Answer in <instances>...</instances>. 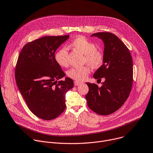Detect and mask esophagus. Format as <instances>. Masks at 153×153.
<instances>
[{
  "label": "esophagus",
  "mask_w": 153,
  "mask_h": 153,
  "mask_svg": "<svg viewBox=\"0 0 153 153\" xmlns=\"http://www.w3.org/2000/svg\"><path fill=\"white\" fill-rule=\"evenodd\" d=\"M74 84L75 86H77V85H79V84H81V82H79V81H74Z\"/></svg>",
  "instance_id": "1"
}]
</instances>
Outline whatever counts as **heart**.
Listing matches in <instances>:
<instances>
[{
  "instance_id": "b5f03b06",
  "label": "heart",
  "mask_w": 153,
  "mask_h": 153,
  "mask_svg": "<svg viewBox=\"0 0 153 153\" xmlns=\"http://www.w3.org/2000/svg\"><path fill=\"white\" fill-rule=\"evenodd\" d=\"M69 46L84 54V63L88 64L94 69L101 68L104 63L105 55L102 50L97 48L96 44L83 36H79L74 39ZM69 52L67 48H62L55 53V59L61 67H68ZM88 65L82 67L72 68L67 72V75L76 81H83L86 79L90 73Z\"/></svg>"
}]
</instances>
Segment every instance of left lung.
<instances>
[{"instance_id": "obj_1", "label": "left lung", "mask_w": 153, "mask_h": 153, "mask_svg": "<svg viewBox=\"0 0 153 153\" xmlns=\"http://www.w3.org/2000/svg\"><path fill=\"white\" fill-rule=\"evenodd\" d=\"M102 40L104 43V63L94 74L98 80L105 81L101 87L87 82L88 92L85 95L88 107L100 115L110 114L124 104L132 88L133 59L129 49L116 35L101 32L91 36Z\"/></svg>"}]
</instances>
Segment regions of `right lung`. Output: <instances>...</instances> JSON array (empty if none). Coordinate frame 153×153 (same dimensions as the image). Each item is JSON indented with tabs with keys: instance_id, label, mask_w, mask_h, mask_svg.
<instances>
[{
	"instance_id": "obj_1",
	"label": "right lung",
	"mask_w": 153,
	"mask_h": 153,
	"mask_svg": "<svg viewBox=\"0 0 153 153\" xmlns=\"http://www.w3.org/2000/svg\"><path fill=\"white\" fill-rule=\"evenodd\" d=\"M69 36H46L26 43L16 63L15 78L29 109L37 117L52 120L65 110V94L74 81L55 59L56 49Z\"/></svg>"
}]
</instances>
